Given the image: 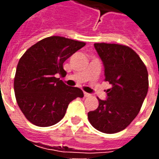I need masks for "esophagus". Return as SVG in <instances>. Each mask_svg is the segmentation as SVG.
<instances>
[{
  "instance_id": "1",
  "label": "esophagus",
  "mask_w": 159,
  "mask_h": 159,
  "mask_svg": "<svg viewBox=\"0 0 159 159\" xmlns=\"http://www.w3.org/2000/svg\"><path fill=\"white\" fill-rule=\"evenodd\" d=\"M83 94H84V97H90V96H91V94H90V93H86V92H84V93H83Z\"/></svg>"
}]
</instances>
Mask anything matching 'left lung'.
<instances>
[{
    "mask_svg": "<svg viewBox=\"0 0 159 159\" xmlns=\"http://www.w3.org/2000/svg\"><path fill=\"white\" fill-rule=\"evenodd\" d=\"M94 48L111 89L107 90V100L98 98L99 107L88 113V118L102 133H117L139 113L148 91V72L140 56L128 46L101 42L94 43Z\"/></svg>",
    "mask_w": 159,
    "mask_h": 159,
    "instance_id": "1",
    "label": "left lung"
}]
</instances>
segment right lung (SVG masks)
<instances>
[{
	"mask_svg": "<svg viewBox=\"0 0 159 159\" xmlns=\"http://www.w3.org/2000/svg\"><path fill=\"white\" fill-rule=\"evenodd\" d=\"M86 43L62 36H49L27 49L19 59L15 77L16 100L25 117L36 126L59 123L70 101L83 98L82 90L69 87L57 76H65L63 64Z\"/></svg>",
	"mask_w": 159,
	"mask_h": 159,
	"instance_id": "1",
	"label": "right lung"
}]
</instances>
